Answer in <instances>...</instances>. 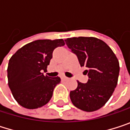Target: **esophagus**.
<instances>
[{
    "label": "esophagus",
    "instance_id": "obj_1",
    "mask_svg": "<svg viewBox=\"0 0 130 130\" xmlns=\"http://www.w3.org/2000/svg\"><path fill=\"white\" fill-rule=\"evenodd\" d=\"M62 79L63 80H68V77H65V76H62Z\"/></svg>",
    "mask_w": 130,
    "mask_h": 130
}]
</instances>
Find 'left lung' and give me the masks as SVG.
I'll use <instances>...</instances> for the list:
<instances>
[{
    "label": "left lung",
    "instance_id": "1",
    "mask_svg": "<svg viewBox=\"0 0 130 130\" xmlns=\"http://www.w3.org/2000/svg\"><path fill=\"white\" fill-rule=\"evenodd\" d=\"M80 66L86 68L89 77L86 84L77 81L76 90L70 92L73 105L84 111L101 108L110 99L117 87L119 62L111 49L95 38L79 37L65 40Z\"/></svg>",
    "mask_w": 130,
    "mask_h": 130
}]
</instances>
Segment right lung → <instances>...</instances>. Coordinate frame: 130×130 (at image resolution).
<instances>
[{
    "label": "right lung",
    "instance_id": "obj_1",
    "mask_svg": "<svg viewBox=\"0 0 130 130\" xmlns=\"http://www.w3.org/2000/svg\"><path fill=\"white\" fill-rule=\"evenodd\" d=\"M64 45L62 39L38 40L23 46L10 58L7 68L8 85L20 105L35 109L50 100L61 80L59 77L45 76L43 71L50 65L53 50Z\"/></svg>",
    "mask_w": 130,
    "mask_h": 130
}]
</instances>
